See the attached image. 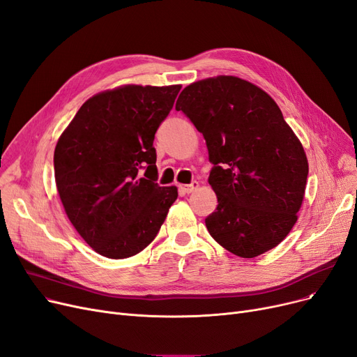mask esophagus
Returning a JSON list of instances; mask_svg holds the SVG:
<instances>
[{
  "label": "esophagus",
  "instance_id": "34e87169",
  "mask_svg": "<svg viewBox=\"0 0 357 357\" xmlns=\"http://www.w3.org/2000/svg\"><path fill=\"white\" fill-rule=\"evenodd\" d=\"M185 194H191L194 192L197 188H198V182L197 181H192L190 185H181L179 187Z\"/></svg>",
  "mask_w": 357,
  "mask_h": 357
}]
</instances>
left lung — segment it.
<instances>
[{"mask_svg":"<svg viewBox=\"0 0 357 357\" xmlns=\"http://www.w3.org/2000/svg\"><path fill=\"white\" fill-rule=\"evenodd\" d=\"M175 107L203 134L213 163L208 183L219 204L206 219L208 234L242 258L273 250L298 220L309 170L280 107L234 75L187 86Z\"/></svg>","mask_w":357,"mask_h":357,"instance_id":"1","label":"left lung"}]
</instances>
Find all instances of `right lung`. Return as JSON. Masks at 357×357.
Wrapping results in <instances>:
<instances>
[{"instance_id":"right-lung-1","label":"right lung","mask_w":357,"mask_h":357,"mask_svg":"<svg viewBox=\"0 0 357 357\" xmlns=\"http://www.w3.org/2000/svg\"><path fill=\"white\" fill-rule=\"evenodd\" d=\"M179 90V84H131L99 93L59 137L54 153L59 198L75 230L103 257L142 252L178 198L176 187L156 182L153 142Z\"/></svg>"}]
</instances>
